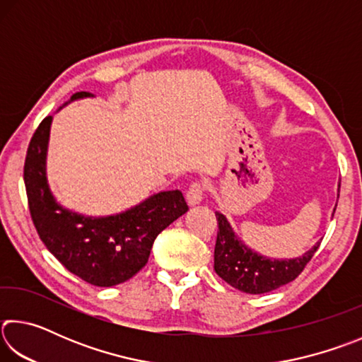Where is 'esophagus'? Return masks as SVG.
I'll use <instances>...</instances> for the list:
<instances>
[{"instance_id": "34e87169", "label": "esophagus", "mask_w": 362, "mask_h": 362, "mask_svg": "<svg viewBox=\"0 0 362 362\" xmlns=\"http://www.w3.org/2000/svg\"><path fill=\"white\" fill-rule=\"evenodd\" d=\"M203 198H204V185H201V183H193V185H189L187 192V203L189 206L199 204L201 201H203Z\"/></svg>"}]
</instances>
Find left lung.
Segmentation results:
<instances>
[{
	"label": "left lung",
	"instance_id": "obj_1",
	"mask_svg": "<svg viewBox=\"0 0 362 362\" xmlns=\"http://www.w3.org/2000/svg\"><path fill=\"white\" fill-rule=\"evenodd\" d=\"M216 217L218 231L214 269L230 286L246 293H265L291 283L303 272L321 244L317 241L310 250L293 259H269L246 246L222 212L217 211Z\"/></svg>",
	"mask_w": 362,
	"mask_h": 362
}]
</instances>
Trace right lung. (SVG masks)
I'll list each match as a JSON object with an SVG mask.
<instances>
[{"instance_id": "right-lung-1", "label": "right lung", "mask_w": 362, "mask_h": 362, "mask_svg": "<svg viewBox=\"0 0 362 362\" xmlns=\"http://www.w3.org/2000/svg\"><path fill=\"white\" fill-rule=\"evenodd\" d=\"M88 97L94 95L76 93L65 105ZM51 124L52 116L41 121L30 140L23 166L35 228L49 252L86 283L99 287L124 283L146 265L159 233L188 211L185 198L180 189L159 192L131 209L103 217L66 209L57 203L47 182Z\"/></svg>"}]
</instances>
